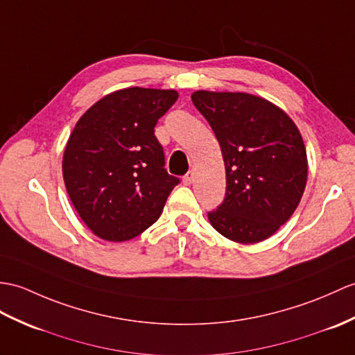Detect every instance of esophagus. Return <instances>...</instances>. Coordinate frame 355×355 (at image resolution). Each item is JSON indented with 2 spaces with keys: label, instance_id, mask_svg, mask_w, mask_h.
<instances>
[{
  "label": "esophagus",
  "instance_id": "obj_1",
  "mask_svg": "<svg viewBox=\"0 0 355 355\" xmlns=\"http://www.w3.org/2000/svg\"><path fill=\"white\" fill-rule=\"evenodd\" d=\"M193 178H195V172L193 171H189L187 174L183 177V183L184 184H191L192 181H193Z\"/></svg>",
  "mask_w": 355,
  "mask_h": 355
}]
</instances>
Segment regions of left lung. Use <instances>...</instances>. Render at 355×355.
I'll return each instance as SVG.
<instances>
[{
    "label": "left lung",
    "mask_w": 355,
    "mask_h": 355,
    "mask_svg": "<svg viewBox=\"0 0 355 355\" xmlns=\"http://www.w3.org/2000/svg\"><path fill=\"white\" fill-rule=\"evenodd\" d=\"M192 103L219 140L225 198L209 211L218 233L239 243L270 237L298 207L307 154L293 121L277 105L241 92L198 90Z\"/></svg>",
    "instance_id": "8db88e82"
}]
</instances>
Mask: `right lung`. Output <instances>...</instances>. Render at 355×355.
Here are the masks:
<instances>
[{
	"label": "right lung",
	"mask_w": 355,
	"mask_h": 355,
	"mask_svg": "<svg viewBox=\"0 0 355 355\" xmlns=\"http://www.w3.org/2000/svg\"><path fill=\"white\" fill-rule=\"evenodd\" d=\"M177 98L175 90L122 89L90 107L71 133L63 155L66 191L80 218L104 241L144 233L180 183L164 168L154 135Z\"/></svg>",
	"instance_id": "right-lung-1"
}]
</instances>
